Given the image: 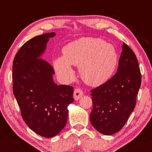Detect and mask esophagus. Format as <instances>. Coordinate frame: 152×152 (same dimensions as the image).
<instances>
[{"label": "esophagus", "mask_w": 152, "mask_h": 152, "mask_svg": "<svg viewBox=\"0 0 152 152\" xmlns=\"http://www.w3.org/2000/svg\"><path fill=\"white\" fill-rule=\"evenodd\" d=\"M83 95V91H82L81 89H79V88H76V89L74 90V100H76V101L79 100Z\"/></svg>", "instance_id": "obj_1"}]
</instances>
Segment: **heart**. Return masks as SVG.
I'll use <instances>...</instances> for the list:
<instances>
[{"label": "heart", "instance_id": "1", "mask_svg": "<svg viewBox=\"0 0 152 152\" xmlns=\"http://www.w3.org/2000/svg\"><path fill=\"white\" fill-rule=\"evenodd\" d=\"M63 55L53 62L57 74L69 81L74 76L71 65L79 66L83 81L92 86H101L110 80L118 62L116 48L98 38H81L68 43L63 48Z\"/></svg>", "mask_w": 152, "mask_h": 152}]
</instances>
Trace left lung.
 Returning a JSON list of instances; mask_svg holds the SVG:
<instances>
[{"mask_svg":"<svg viewBox=\"0 0 152 152\" xmlns=\"http://www.w3.org/2000/svg\"><path fill=\"white\" fill-rule=\"evenodd\" d=\"M141 81L136 55L124 43L116 74L91 91L93 109L90 121L94 129L104 135H112L121 129L135 108Z\"/></svg>","mask_w":152,"mask_h":152,"instance_id":"1","label":"left lung"}]
</instances>
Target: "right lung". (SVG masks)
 Listing matches in <instances>:
<instances>
[{"label":"right lung","instance_id":"obj_1","mask_svg":"<svg viewBox=\"0 0 152 152\" xmlns=\"http://www.w3.org/2000/svg\"><path fill=\"white\" fill-rule=\"evenodd\" d=\"M54 32L36 36L23 45L13 62V91L23 119L35 133L50 138L66 126L74 88L57 85L54 70L41 56Z\"/></svg>","mask_w":152,"mask_h":152}]
</instances>
